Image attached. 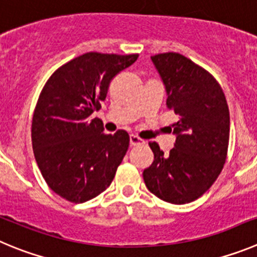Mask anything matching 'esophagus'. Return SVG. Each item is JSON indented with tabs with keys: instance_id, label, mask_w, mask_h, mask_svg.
<instances>
[{
	"instance_id": "obj_1",
	"label": "esophagus",
	"mask_w": 257,
	"mask_h": 257,
	"mask_svg": "<svg viewBox=\"0 0 257 257\" xmlns=\"http://www.w3.org/2000/svg\"><path fill=\"white\" fill-rule=\"evenodd\" d=\"M129 141H131L132 146H140V145H143V143H145V141L141 140V138L137 137V136H134V134H131Z\"/></svg>"
}]
</instances>
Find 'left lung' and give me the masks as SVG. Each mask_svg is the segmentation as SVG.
Returning <instances> with one entry per match:
<instances>
[{"label": "left lung", "instance_id": "left-lung-1", "mask_svg": "<svg viewBox=\"0 0 257 257\" xmlns=\"http://www.w3.org/2000/svg\"><path fill=\"white\" fill-rule=\"evenodd\" d=\"M165 85L166 106L178 116L174 149L164 155L150 142L154 163L143 170L146 187L166 202H192L223 170L229 143V108L209 71L177 52L151 57Z\"/></svg>", "mask_w": 257, "mask_h": 257}]
</instances>
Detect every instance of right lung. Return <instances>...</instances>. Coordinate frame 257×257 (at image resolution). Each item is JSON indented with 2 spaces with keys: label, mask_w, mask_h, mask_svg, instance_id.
Returning a JSON list of instances; mask_svg holds the SVG:
<instances>
[{
  "label": "right lung",
  "mask_w": 257,
  "mask_h": 257,
  "mask_svg": "<svg viewBox=\"0 0 257 257\" xmlns=\"http://www.w3.org/2000/svg\"><path fill=\"white\" fill-rule=\"evenodd\" d=\"M137 54L88 52L60 66L39 94L32 121L38 168L55 193L74 203L92 200L115 177L129 147L125 131L103 133L101 108L108 85Z\"/></svg>",
  "instance_id": "add662e5"
}]
</instances>
